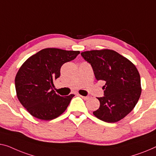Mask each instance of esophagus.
I'll use <instances>...</instances> for the list:
<instances>
[{
  "instance_id": "1",
  "label": "esophagus",
  "mask_w": 156,
  "mask_h": 156,
  "mask_svg": "<svg viewBox=\"0 0 156 156\" xmlns=\"http://www.w3.org/2000/svg\"><path fill=\"white\" fill-rule=\"evenodd\" d=\"M79 96L80 97H82L83 99H85V100H87V99H89V97H85V96H83V95H80L79 94Z\"/></svg>"
}]
</instances>
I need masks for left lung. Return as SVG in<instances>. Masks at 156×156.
<instances>
[{
    "instance_id": "left-lung-1",
    "label": "left lung",
    "mask_w": 156,
    "mask_h": 156,
    "mask_svg": "<svg viewBox=\"0 0 156 156\" xmlns=\"http://www.w3.org/2000/svg\"><path fill=\"white\" fill-rule=\"evenodd\" d=\"M81 56L90 64L97 80H104V97H98L100 106L93 112L106 122L125 118L136 106L141 93L140 75L136 66L112 50L85 51Z\"/></svg>"
}]
</instances>
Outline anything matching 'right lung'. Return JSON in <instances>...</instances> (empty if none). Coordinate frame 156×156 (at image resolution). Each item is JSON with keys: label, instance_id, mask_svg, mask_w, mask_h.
Instances as JSON below:
<instances>
[{"label": "right lung", "instance_id": "1", "mask_svg": "<svg viewBox=\"0 0 156 156\" xmlns=\"http://www.w3.org/2000/svg\"><path fill=\"white\" fill-rule=\"evenodd\" d=\"M78 54L79 51L45 48L22 65L15 80L16 92L19 101L31 115L50 120L66 111L74 95L61 97L56 94L53 81L60 76L62 65Z\"/></svg>", "mask_w": 156, "mask_h": 156}]
</instances>
